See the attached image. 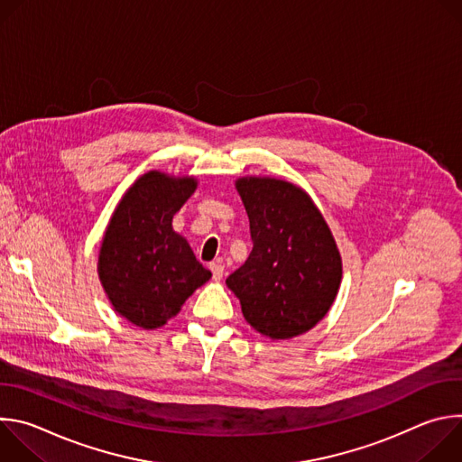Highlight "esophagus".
<instances>
[{"label": "esophagus", "instance_id": "1", "mask_svg": "<svg viewBox=\"0 0 462 462\" xmlns=\"http://www.w3.org/2000/svg\"><path fill=\"white\" fill-rule=\"evenodd\" d=\"M210 271H212V274H214V280H216V282H221V280H223V274H225V267L221 265L219 261H214V263H210Z\"/></svg>", "mask_w": 462, "mask_h": 462}]
</instances>
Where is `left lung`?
I'll return each mask as SVG.
<instances>
[{
    "label": "left lung",
    "instance_id": "left-lung-1",
    "mask_svg": "<svg viewBox=\"0 0 462 462\" xmlns=\"http://www.w3.org/2000/svg\"><path fill=\"white\" fill-rule=\"evenodd\" d=\"M254 248L228 289L245 319L271 340L300 337L333 307L342 283V255L310 195L276 177L236 180Z\"/></svg>",
    "mask_w": 462,
    "mask_h": 462
}]
</instances>
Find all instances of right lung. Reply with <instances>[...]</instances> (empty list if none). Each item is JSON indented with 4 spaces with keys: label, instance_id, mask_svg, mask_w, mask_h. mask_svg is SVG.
Segmentation results:
<instances>
[{
    "label": "right lung",
    "instance_id": "right-lung-1",
    "mask_svg": "<svg viewBox=\"0 0 462 462\" xmlns=\"http://www.w3.org/2000/svg\"><path fill=\"white\" fill-rule=\"evenodd\" d=\"M195 188L193 175L150 170L124 191L106 226L98 280L115 312L146 331L175 318L212 278L171 226Z\"/></svg>",
    "mask_w": 462,
    "mask_h": 462
}]
</instances>
